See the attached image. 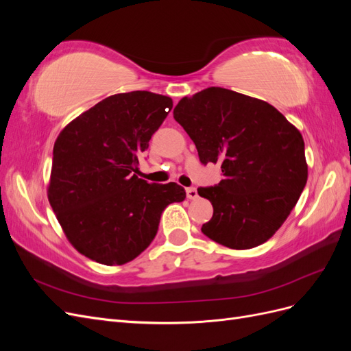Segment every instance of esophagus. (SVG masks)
<instances>
[{
	"instance_id": "obj_1",
	"label": "esophagus",
	"mask_w": 351,
	"mask_h": 351,
	"mask_svg": "<svg viewBox=\"0 0 351 351\" xmlns=\"http://www.w3.org/2000/svg\"><path fill=\"white\" fill-rule=\"evenodd\" d=\"M186 196H187V199H190V200H193V199H197V190L195 189V187H189V189H186Z\"/></svg>"
}]
</instances>
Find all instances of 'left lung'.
<instances>
[{
	"mask_svg": "<svg viewBox=\"0 0 351 351\" xmlns=\"http://www.w3.org/2000/svg\"><path fill=\"white\" fill-rule=\"evenodd\" d=\"M174 119L196 145L202 164H221L224 180L199 187L214 206L202 232L244 250L284 224L307 182L302 133L272 105L224 88L180 99Z\"/></svg>",
	"mask_w": 351,
	"mask_h": 351,
	"instance_id": "8db88e82",
	"label": "left lung"
}]
</instances>
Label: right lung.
<instances>
[{"label":"right lung","instance_id":"right-lung-1","mask_svg":"<svg viewBox=\"0 0 351 351\" xmlns=\"http://www.w3.org/2000/svg\"><path fill=\"white\" fill-rule=\"evenodd\" d=\"M173 99L147 90L115 93L70 121L54 143L48 200L71 246L108 267L149 246L162 210L183 202L177 183L136 176Z\"/></svg>","mask_w":351,"mask_h":351}]
</instances>
